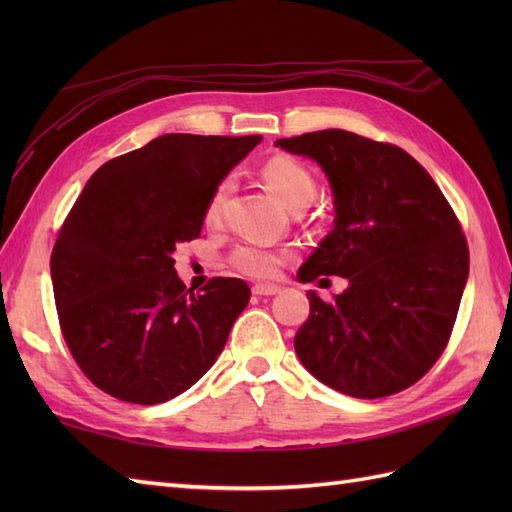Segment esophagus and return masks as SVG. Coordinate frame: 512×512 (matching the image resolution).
I'll use <instances>...</instances> for the list:
<instances>
[{
    "label": "esophagus",
    "mask_w": 512,
    "mask_h": 512,
    "mask_svg": "<svg viewBox=\"0 0 512 512\" xmlns=\"http://www.w3.org/2000/svg\"><path fill=\"white\" fill-rule=\"evenodd\" d=\"M253 292L257 297H273L279 292V286H275V284H255Z\"/></svg>",
    "instance_id": "1"
}]
</instances>
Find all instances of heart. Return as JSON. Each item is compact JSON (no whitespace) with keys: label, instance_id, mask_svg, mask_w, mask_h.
<instances>
[{"label":"heart","instance_id":"1","mask_svg":"<svg viewBox=\"0 0 512 512\" xmlns=\"http://www.w3.org/2000/svg\"><path fill=\"white\" fill-rule=\"evenodd\" d=\"M262 176L268 184V189L275 193V198L290 209V206L301 204V202H312L314 198V180L308 173L306 167H301L297 160L286 158V156H277L270 158L264 169ZM228 189V182H222L211 195L209 204H206V222H215L220 217V209L224 202V195ZM286 253L279 248L259 244V242H242L233 253H231V264L248 277L255 279H264V277H273L277 273V268L284 264Z\"/></svg>","mask_w":512,"mask_h":512}]
</instances>
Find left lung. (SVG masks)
<instances>
[{
    "label": "left lung",
    "mask_w": 512,
    "mask_h": 512,
    "mask_svg": "<svg viewBox=\"0 0 512 512\" xmlns=\"http://www.w3.org/2000/svg\"><path fill=\"white\" fill-rule=\"evenodd\" d=\"M275 147L317 162L332 189L334 226L299 281L347 279L332 303L308 290L310 317L295 334L299 361L345 396L398 394L438 361L458 317L469 279L458 217L400 147L345 129L279 138Z\"/></svg>",
    "instance_id": "left-lung-1"
}]
</instances>
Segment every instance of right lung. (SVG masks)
<instances>
[{"label": "right lung", "mask_w": 512, "mask_h": 512, "mask_svg": "<svg viewBox=\"0 0 512 512\" xmlns=\"http://www.w3.org/2000/svg\"><path fill=\"white\" fill-rule=\"evenodd\" d=\"M262 136L165 134L92 173L52 250L61 330L107 394L158 405L209 372L250 299L246 281L187 290L173 259L206 204Z\"/></svg>", "instance_id": "1"}]
</instances>
